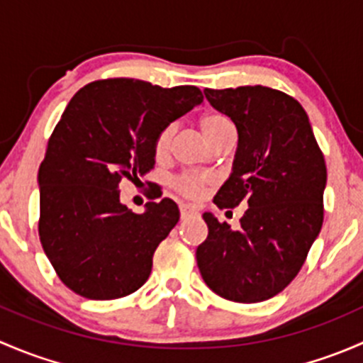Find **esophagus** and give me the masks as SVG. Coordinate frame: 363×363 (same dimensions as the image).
I'll return each mask as SVG.
<instances>
[{"mask_svg": "<svg viewBox=\"0 0 363 363\" xmlns=\"http://www.w3.org/2000/svg\"><path fill=\"white\" fill-rule=\"evenodd\" d=\"M179 211H181V218H188V216L196 214L195 207H191V205H188V203L179 205Z\"/></svg>", "mask_w": 363, "mask_h": 363, "instance_id": "esophagus-1", "label": "esophagus"}]
</instances>
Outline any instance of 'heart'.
<instances>
[{"mask_svg":"<svg viewBox=\"0 0 363 363\" xmlns=\"http://www.w3.org/2000/svg\"><path fill=\"white\" fill-rule=\"evenodd\" d=\"M200 130H202L205 140H212L218 135L226 133V131H235L232 121L223 113H205L200 119ZM172 135H174V126H167L156 135L155 138V156L158 160H163L167 156L168 147H170ZM208 179L203 175H182L181 179L175 181V188L186 196H199L203 191L205 186L208 184Z\"/></svg>","mask_w":363,"mask_h":363,"instance_id":"heart-1","label":"heart"}]
</instances>
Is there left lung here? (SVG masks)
Instances as JSON below:
<instances>
[{
  "label": "left lung",
  "mask_w": 363,
  "mask_h": 363,
  "mask_svg": "<svg viewBox=\"0 0 363 363\" xmlns=\"http://www.w3.org/2000/svg\"><path fill=\"white\" fill-rule=\"evenodd\" d=\"M203 94L239 133L232 174L214 203L247 208L239 230L203 212L208 235L196 247V263L214 294L232 302H263L295 279L320 233L325 158L295 98L263 86Z\"/></svg>",
  "instance_id": "left-lung-1"
}]
</instances>
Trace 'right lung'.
<instances>
[{
    "label": "right lung",
    "instance_id": "1",
    "mask_svg": "<svg viewBox=\"0 0 363 363\" xmlns=\"http://www.w3.org/2000/svg\"><path fill=\"white\" fill-rule=\"evenodd\" d=\"M203 101L195 86L135 79L87 84L69 100L38 170L40 242L77 295L112 300L137 291L152 255L179 221L170 199L142 214L121 203V181L155 168V138Z\"/></svg>",
    "mask_w": 363,
    "mask_h": 363
}]
</instances>
